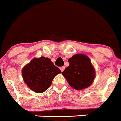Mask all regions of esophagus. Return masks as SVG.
I'll use <instances>...</instances> for the list:
<instances>
[{
	"label": "esophagus",
	"instance_id": "obj_1",
	"mask_svg": "<svg viewBox=\"0 0 121 121\" xmlns=\"http://www.w3.org/2000/svg\"><path fill=\"white\" fill-rule=\"evenodd\" d=\"M65 67H60V69L61 71L62 72V71H64V70H65Z\"/></svg>",
	"mask_w": 121,
	"mask_h": 121
}]
</instances>
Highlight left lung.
I'll list each match as a JSON object with an SVG mask.
<instances>
[{
	"label": "left lung",
	"mask_w": 121,
	"mask_h": 121,
	"mask_svg": "<svg viewBox=\"0 0 121 121\" xmlns=\"http://www.w3.org/2000/svg\"><path fill=\"white\" fill-rule=\"evenodd\" d=\"M70 65L62 73L68 84L76 90L86 88L92 84L95 76L90 59L84 54H75L68 59Z\"/></svg>",
	"instance_id": "left-lung-1"
}]
</instances>
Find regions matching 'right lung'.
<instances>
[{
	"mask_svg": "<svg viewBox=\"0 0 121 121\" xmlns=\"http://www.w3.org/2000/svg\"><path fill=\"white\" fill-rule=\"evenodd\" d=\"M24 82L35 92L40 93L51 86L53 78L61 73L48 57L35 58L24 67L22 71Z\"/></svg>",
	"mask_w": 121,
	"mask_h": 121,
	"instance_id": "right-lung-1",
	"label": "right lung"
}]
</instances>
